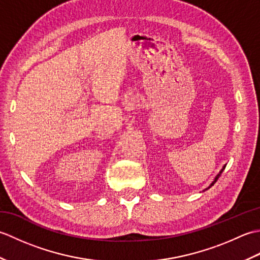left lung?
<instances>
[{
  "mask_svg": "<svg viewBox=\"0 0 260 260\" xmlns=\"http://www.w3.org/2000/svg\"><path fill=\"white\" fill-rule=\"evenodd\" d=\"M224 168H225V164H224V165H223V167H222V169H221V170H220V172H219V173H218V174H217V175H215V178H214V180H213V181H212V183H211V184H210V185H209V186H208V187H207V189H206V190H208V189H210V187H211V186H212V185H213V184H214V183H215V182H217V180H218V179H219V176H220V175H221V173H222V172H223V170H224ZM206 190H203V191H206Z\"/></svg>",
  "mask_w": 260,
  "mask_h": 260,
  "instance_id": "obj_1",
  "label": "left lung"
}]
</instances>
